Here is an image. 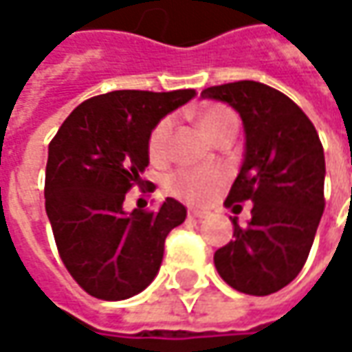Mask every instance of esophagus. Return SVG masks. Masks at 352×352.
<instances>
[{
	"instance_id": "1",
	"label": "esophagus",
	"mask_w": 352,
	"mask_h": 352,
	"mask_svg": "<svg viewBox=\"0 0 352 352\" xmlns=\"http://www.w3.org/2000/svg\"><path fill=\"white\" fill-rule=\"evenodd\" d=\"M206 217L205 210H197V208H189V219H197V221H203Z\"/></svg>"
}]
</instances>
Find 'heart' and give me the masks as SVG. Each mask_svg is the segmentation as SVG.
<instances>
[{"mask_svg":"<svg viewBox=\"0 0 352 352\" xmlns=\"http://www.w3.org/2000/svg\"><path fill=\"white\" fill-rule=\"evenodd\" d=\"M199 124L208 138L217 140L228 128H236V116L230 108L214 104L205 108L199 116ZM171 133H173V118L160 120L147 138V153L153 163H163L169 157L171 147ZM224 183V173L219 167H195V169H181L169 179V189L173 195L191 201V203H205Z\"/></svg>","mask_w":352,"mask_h":352,"instance_id":"1","label":"heart"}]
</instances>
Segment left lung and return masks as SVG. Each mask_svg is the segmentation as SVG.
Here are the masks:
<instances>
[{
  "label": "left lung",
  "instance_id": "obj_1",
  "mask_svg": "<svg viewBox=\"0 0 352 352\" xmlns=\"http://www.w3.org/2000/svg\"><path fill=\"white\" fill-rule=\"evenodd\" d=\"M203 96L230 104L246 131L244 163L224 205L254 203L246 226L232 219L234 240L214 252V266L238 292L270 296L301 272L325 210L321 140L298 104L272 86L238 80Z\"/></svg>",
  "mask_w": 352,
  "mask_h": 352
}]
</instances>
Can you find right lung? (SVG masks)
<instances>
[{"instance_id":"add662e5","label":"right lung","mask_w":352,"mask_h":352,"mask_svg":"<svg viewBox=\"0 0 352 352\" xmlns=\"http://www.w3.org/2000/svg\"><path fill=\"white\" fill-rule=\"evenodd\" d=\"M114 90L85 100L49 144L45 208L65 267L86 294L128 299L153 282L167 234L187 210L167 197L155 210H124L126 192L142 187L147 138L163 116L195 96ZM147 183V181H146ZM149 183L142 192H153Z\"/></svg>"}]
</instances>
